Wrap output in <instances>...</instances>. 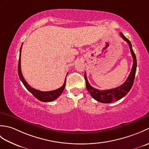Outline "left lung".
Masks as SVG:
<instances>
[{
	"instance_id": "8db88e82",
	"label": "left lung",
	"mask_w": 149,
	"mask_h": 149,
	"mask_svg": "<svg viewBox=\"0 0 149 149\" xmlns=\"http://www.w3.org/2000/svg\"><path fill=\"white\" fill-rule=\"evenodd\" d=\"M120 36H122V38L125 41L127 42L129 46V49L131 50V53L133 58V65H132V67L131 72L129 74V77H127V80L122 85H120V86L113 88V89L107 90H99L95 89L93 87H92L89 84L86 77V74L85 72L84 74V79L86 81V87L87 88L88 91H89L90 94L91 95L95 100H97L98 102H102V103H111L115 102V101H117L120 99H121L126 95L128 93V92L133 85L134 80L135 77L136 71V66H137V61L136 58L135 54L132 50V45L130 41H129L127 38L125 37L123 34L120 33Z\"/></svg>"
}]
</instances>
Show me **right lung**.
I'll return each instance as SVG.
<instances>
[{"instance_id": "1", "label": "right lung", "mask_w": 149, "mask_h": 149, "mask_svg": "<svg viewBox=\"0 0 149 149\" xmlns=\"http://www.w3.org/2000/svg\"><path fill=\"white\" fill-rule=\"evenodd\" d=\"M21 50H22V47L20 49V56H19L18 65V73L19 77H20V79L22 82V83L24 84L25 87L27 88V90L29 91L30 93H31L33 95V96L35 97L38 100L42 101V102H51V101L56 100L57 98H58L60 95L63 93V90L65 89V84H66V78H65V81L64 82V84H63V86L57 90L50 91H42L34 89V88H32L28 84V83L26 81V80L24 79L23 75H22V71H21V66H20Z\"/></svg>"}]
</instances>
